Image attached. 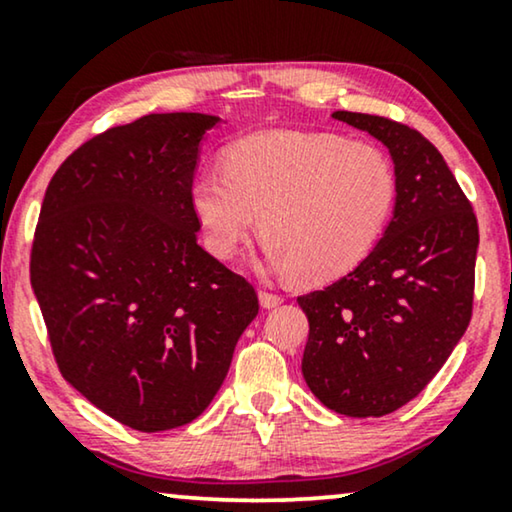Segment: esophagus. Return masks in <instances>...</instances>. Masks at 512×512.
Masks as SVG:
<instances>
[{
    "label": "esophagus",
    "mask_w": 512,
    "mask_h": 512,
    "mask_svg": "<svg viewBox=\"0 0 512 512\" xmlns=\"http://www.w3.org/2000/svg\"><path fill=\"white\" fill-rule=\"evenodd\" d=\"M258 300H261V305L265 307V310H270V307H277V305H282V296H279V293H275V291H268V289H261L258 291Z\"/></svg>",
    "instance_id": "1"
}]
</instances>
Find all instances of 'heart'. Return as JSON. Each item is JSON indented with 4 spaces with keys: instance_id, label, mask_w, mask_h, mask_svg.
Returning a JSON list of instances; mask_svg holds the SVG:
<instances>
[{
    "instance_id": "1",
    "label": "heart",
    "mask_w": 512,
    "mask_h": 512,
    "mask_svg": "<svg viewBox=\"0 0 512 512\" xmlns=\"http://www.w3.org/2000/svg\"><path fill=\"white\" fill-rule=\"evenodd\" d=\"M398 179L380 146L331 132L265 130L235 142L223 174H202L191 207L216 258H233L256 228L277 268L328 282L366 258L387 228Z\"/></svg>"
}]
</instances>
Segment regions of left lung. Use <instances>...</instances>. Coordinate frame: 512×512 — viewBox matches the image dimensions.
Here are the masks:
<instances>
[{"label": "left lung", "mask_w": 512, "mask_h": 512, "mask_svg": "<svg viewBox=\"0 0 512 512\" xmlns=\"http://www.w3.org/2000/svg\"><path fill=\"white\" fill-rule=\"evenodd\" d=\"M333 118L387 146L398 193L382 240L338 282L298 296L303 377L326 408L382 417L429 384L473 314L478 219L440 151L384 116Z\"/></svg>", "instance_id": "8db88e82"}]
</instances>
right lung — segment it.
Instances as JSON below:
<instances>
[{"mask_svg": "<svg viewBox=\"0 0 512 512\" xmlns=\"http://www.w3.org/2000/svg\"><path fill=\"white\" fill-rule=\"evenodd\" d=\"M216 123L149 114L88 139L34 230L30 279L62 377L144 433L205 412L258 314L254 286L198 244L191 186Z\"/></svg>", "mask_w": 512, "mask_h": 512, "instance_id": "add662e5", "label": "right lung"}]
</instances>
